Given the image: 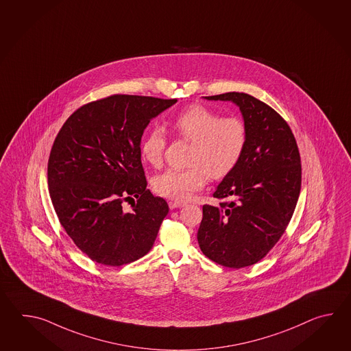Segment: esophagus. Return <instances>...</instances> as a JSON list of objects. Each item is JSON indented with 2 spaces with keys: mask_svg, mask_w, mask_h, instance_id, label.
Returning <instances> with one entry per match:
<instances>
[{
  "mask_svg": "<svg viewBox=\"0 0 351 351\" xmlns=\"http://www.w3.org/2000/svg\"><path fill=\"white\" fill-rule=\"evenodd\" d=\"M168 206H169L171 209L180 208V207L184 206V203L183 202L169 201L168 202Z\"/></svg>",
  "mask_w": 351,
  "mask_h": 351,
  "instance_id": "esophagus-1",
  "label": "esophagus"
}]
</instances>
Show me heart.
<instances>
[{
    "mask_svg": "<svg viewBox=\"0 0 351 351\" xmlns=\"http://www.w3.org/2000/svg\"><path fill=\"white\" fill-rule=\"evenodd\" d=\"M173 130L179 138L192 142L188 169H168L153 179L156 193L186 201L204 186L207 177L219 180L230 176L246 150L248 129L239 117H223L204 105H191L173 118ZM167 139L159 129H152L143 138L141 154L148 165L159 168L163 163Z\"/></svg>",
    "mask_w": 351,
    "mask_h": 351,
    "instance_id": "b5f03b06",
    "label": "heart"
}]
</instances>
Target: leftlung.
Masks as SVG:
<instances>
[{"mask_svg":"<svg viewBox=\"0 0 351 351\" xmlns=\"http://www.w3.org/2000/svg\"><path fill=\"white\" fill-rule=\"evenodd\" d=\"M206 99L239 105L248 141L239 165L213 193L219 204L203 206L197 239L209 260L242 269L261 261L290 223L301 189V158L291 128L269 105L234 91Z\"/></svg>","mask_w":351,"mask_h":351,"instance_id":"8db88e82","label":"left lung"}]
</instances>
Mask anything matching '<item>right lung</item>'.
Segmentation results:
<instances>
[{"label": "right lung", "mask_w": 351, "mask_h": 351, "mask_svg": "<svg viewBox=\"0 0 351 351\" xmlns=\"http://www.w3.org/2000/svg\"><path fill=\"white\" fill-rule=\"evenodd\" d=\"M177 99L115 94L76 109L53 141L49 193L60 223L90 260L123 266L148 254L168 204L147 189L141 141ZM137 199L125 211L124 201Z\"/></svg>", "instance_id": "right-lung-1"}]
</instances>
